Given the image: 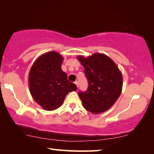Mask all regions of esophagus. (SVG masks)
Instances as JSON below:
<instances>
[{
	"mask_svg": "<svg viewBox=\"0 0 154 154\" xmlns=\"http://www.w3.org/2000/svg\"><path fill=\"white\" fill-rule=\"evenodd\" d=\"M74 83L75 84V85L77 86V88L79 87V82H78V81H75V83Z\"/></svg>",
	"mask_w": 154,
	"mask_h": 154,
	"instance_id": "1",
	"label": "esophagus"
}]
</instances>
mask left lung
Segmentation results:
<instances>
[{
  "label": "left lung",
  "instance_id": "left-lung-1",
  "mask_svg": "<svg viewBox=\"0 0 154 154\" xmlns=\"http://www.w3.org/2000/svg\"><path fill=\"white\" fill-rule=\"evenodd\" d=\"M85 69L89 85L79 97L86 110L101 113L111 108L121 95L123 75L115 62L104 54L94 53L88 57L78 56Z\"/></svg>",
  "mask_w": 154,
  "mask_h": 154
}]
</instances>
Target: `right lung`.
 Instances as JSON below:
<instances>
[{
  "label": "right lung",
  "mask_w": 154,
  "mask_h": 154,
  "mask_svg": "<svg viewBox=\"0 0 154 154\" xmlns=\"http://www.w3.org/2000/svg\"><path fill=\"white\" fill-rule=\"evenodd\" d=\"M64 58L55 51L42 54L35 61L29 73V87L35 102L47 111L62 106L69 92L75 91L76 85L67 79L62 70Z\"/></svg>",
  "instance_id": "right-lung-1"
}]
</instances>
